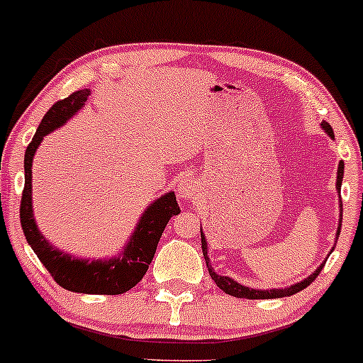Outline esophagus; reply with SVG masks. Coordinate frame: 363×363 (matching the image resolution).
Listing matches in <instances>:
<instances>
[{
  "mask_svg": "<svg viewBox=\"0 0 363 363\" xmlns=\"http://www.w3.org/2000/svg\"><path fill=\"white\" fill-rule=\"evenodd\" d=\"M201 189L198 186L196 181H182L181 184L177 186V196L181 198L182 201H193L200 196Z\"/></svg>",
  "mask_w": 363,
  "mask_h": 363,
  "instance_id": "1",
  "label": "esophagus"
}]
</instances>
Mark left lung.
<instances>
[{"label": "left lung", "instance_id": "1", "mask_svg": "<svg viewBox=\"0 0 363 363\" xmlns=\"http://www.w3.org/2000/svg\"><path fill=\"white\" fill-rule=\"evenodd\" d=\"M322 130H324L325 134L330 139H334V133H333V127L329 125L328 122H322ZM343 174H345V163L340 162V165H337V181H336V191H337V196H340V224H337V230H336V240L340 238V233H341V222H343V203H341V182H343ZM336 246V245H334ZM333 246V250H334ZM201 250H203V257H205V262H206V267H208V272L212 279L215 281V284L218 286V288L222 289V291H225L227 294H230V296H238V298H248V300H270V298H284V296H291V294L301 291V289H305L306 286L312 284L313 281H315V277L320 274L322 267H324L325 262H322L320 265L317 267L315 270H313L312 274H310L308 277H305L303 281L296 282V284H291L288 286V288H272V289H257V288H248V286H242L241 282L234 281L233 277L229 276H218L217 272L213 270L212 264H210V258H208V245H206V238L205 234H203L201 230ZM333 250H330V253H333Z\"/></svg>", "mask_w": 363, "mask_h": 363}]
</instances>
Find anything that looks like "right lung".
<instances>
[{"mask_svg": "<svg viewBox=\"0 0 363 363\" xmlns=\"http://www.w3.org/2000/svg\"><path fill=\"white\" fill-rule=\"evenodd\" d=\"M89 94V89H81L72 93L69 98L57 101L46 111L39 123L23 158L26 186H23L22 205H20V224L30 248L63 289L86 294H122L141 281L153 260L167 222L181 212L174 191L162 194L146 206L121 252L115 257L94 258V260L75 258L51 245L35 224L33 210V160L35 151L45 136L65 125L72 117L84 108Z\"/></svg>", "mask_w": 363, "mask_h": 363, "instance_id": "obj_1", "label": "right lung"}]
</instances>
